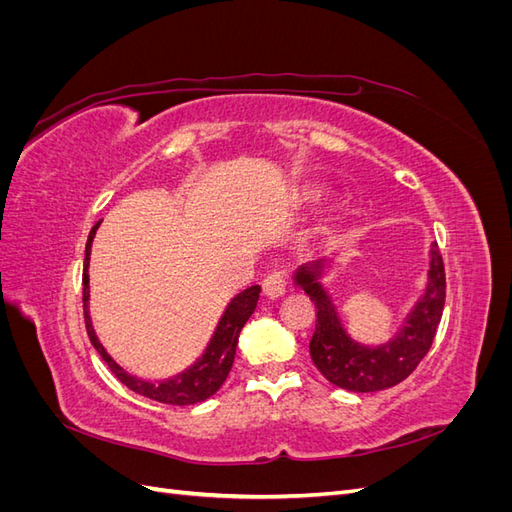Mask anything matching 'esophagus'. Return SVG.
<instances>
[{"mask_svg":"<svg viewBox=\"0 0 512 512\" xmlns=\"http://www.w3.org/2000/svg\"><path fill=\"white\" fill-rule=\"evenodd\" d=\"M286 286H288V280L286 275L282 271H273L265 277V284H262V288H265V294L269 299H277L282 297V294L286 292Z\"/></svg>","mask_w":512,"mask_h":512,"instance_id":"esophagus-1","label":"esophagus"}]
</instances>
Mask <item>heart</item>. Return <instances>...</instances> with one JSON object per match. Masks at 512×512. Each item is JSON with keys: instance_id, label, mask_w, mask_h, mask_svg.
<instances>
[{"instance_id": "obj_1", "label": "heart", "mask_w": 512, "mask_h": 512, "mask_svg": "<svg viewBox=\"0 0 512 512\" xmlns=\"http://www.w3.org/2000/svg\"><path fill=\"white\" fill-rule=\"evenodd\" d=\"M322 196H324V190L318 188V185H309V188L303 190L305 203H318V200H322Z\"/></svg>"}]
</instances>
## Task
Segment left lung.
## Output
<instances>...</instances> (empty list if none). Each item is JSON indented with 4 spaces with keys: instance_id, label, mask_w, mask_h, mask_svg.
I'll return each mask as SVG.
<instances>
[{
    "instance_id": "left-lung-1",
    "label": "left lung",
    "mask_w": 512,
    "mask_h": 512,
    "mask_svg": "<svg viewBox=\"0 0 512 512\" xmlns=\"http://www.w3.org/2000/svg\"><path fill=\"white\" fill-rule=\"evenodd\" d=\"M324 269L327 258H320L301 265L294 273V284L301 286L316 305V331L309 342V354L320 374L352 393H376L406 380L425 359L442 318L446 275L438 245H431L425 294L416 301L406 324L391 342L374 348L354 342L346 333L331 297L320 284Z\"/></svg>"
}]
</instances>
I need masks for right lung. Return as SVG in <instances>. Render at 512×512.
I'll return each instance as SVG.
<instances>
[{"instance_id":"right-lung-1","label":"right lung","mask_w":512,"mask_h":512,"mask_svg":"<svg viewBox=\"0 0 512 512\" xmlns=\"http://www.w3.org/2000/svg\"><path fill=\"white\" fill-rule=\"evenodd\" d=\"M100 224L102 220L89 232V239L85 245V267H83V312H85V327H87L91 344H94V348L106 361V365L111 367V371L119 378V382L126 384L130 391L138 395L160 401V404H170V406H192V404H198V401L209 399L211 395L220 391V386L230 374V367H232V361H235V352H237L239 333L245 327V322L254 314L258 297H260V286L245 288L228 303L207 350L192 367L181 371L179 376L162 380V382H149V380L130 376L126 369L119 367L111 356H108L89 318V273L87 271H89L91 243H94L96 230Z\"/></svg>"}]
</instances>
